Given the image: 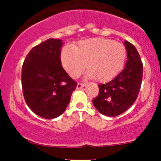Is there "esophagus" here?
I'll list each match as a JSON object with an SVG mask.
<instances>
[{"label":"esophagus","instance_id":"esophagus-1","mask_svg":"<svg viewBox=\"0 0 161 161\" xmlns=\"http://www.w3.org/2000/svg\"><path fill=\"white\" fill-rule=\"evenodd\" d=\"M86 86V85L85 84V83H78V84H77L76 88H78V89H80V88H83V87Z\"/></svg>","mask_w":161,"mask_h":161}]
</instances>
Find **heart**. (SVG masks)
Listing matches in <instances>:
<instances>
[{"mask_svg": "<svg viewBox=\"0 0 161 161\" xmlns=\"http://www.w3.org/2000/svg\"><path fill=\"white\" fill-rule=\"evenodd\" d=\"M125 57L123 44L100 38L80 41L74 47H64L60 54L63 67L70 76H79L87 64V78L100 82L114 79L123 69Z\"/></svg>", "mask_w": 161, "mask_h": 161, "instance_id": "obj_1", "label": "heart"}]
</instances>
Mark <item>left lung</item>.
Here are the masks:
<instances>
[{
  "label": "left lung",
  "mask_w": 161,
  "mask_h": 161,
  "mask_svg": "<svg viewBox=\"0 0 161 161\" xmlns=\"http://www.w3.org/2000/svg\"><path fill=\"white\" fill-rule=\"evenodd\" d=\"M127 61L120 73L105 84L98 85L99 94L92 100L95 108L101 114L116 116L123 114L136 101L141 88L143 65L137 49L124 41Z\"/></svg>",
  "instance_id": "obj_1"
}]
</instances>
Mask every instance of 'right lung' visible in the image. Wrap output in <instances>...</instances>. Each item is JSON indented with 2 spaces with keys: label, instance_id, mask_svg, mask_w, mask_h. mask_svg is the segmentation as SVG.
<instances>
[{
  "label": "right lung",
  "instance_id": "right-lung-1",
  "mask_svg": "<svg viewBox=\"0 0 161 161\" xmlns=\"http://www.w3.org/2000/svg\"><path fill=\"white\" fill-rule=\"evenodd\" d=\"M64 42L49 38L28 53L22 69L25 102L35 114L45 119L58 117L65 111L77 83L62 66Z\"/></svg>",
  "mask_w": 161,
  "mask_h": 161
}]
</instances>
